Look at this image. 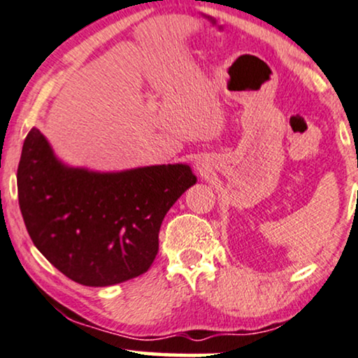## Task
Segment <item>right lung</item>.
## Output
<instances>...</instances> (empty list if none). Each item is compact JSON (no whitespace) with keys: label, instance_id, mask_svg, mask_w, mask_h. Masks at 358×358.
<instances>
[{"label":"right lung","instance_id":"1","mask_svg":"<svg viewBox=\"0 0 358 358\" xmlns=\"http://www.w3.org/2000/svg\"><path fill=\"white\" fill-rule=\"evenodd\" d=\"M17 200L34 246L83 286L147 273L166 211L196 183L188 165L97 173L62 165L38 129L22 143Z\"/></svg>","mask_w":358,"mask_h":358}]
</instances>
